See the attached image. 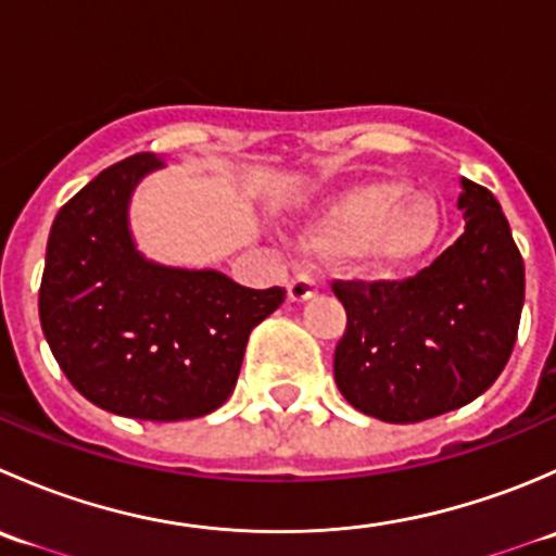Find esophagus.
Masks as SVG:
<instances>
[{
    "label": "esophagus",
    "instance_id": "34e87169",
    "mask_svg": "<svg viewBox=\"0 0 556 556\" xmlns=\"http://www.w3.org/2000/svg\"><path fill=\"white\" fill-rule=\"evenodd\" d=\"M314 295H317V282H314L312 277H306V274H299L295 279H290L288 299L293 301V304H306V301L314 299Z\"/></svg>",
    "mask_w": 556,
    "mask_h": 556
}]
</instances>
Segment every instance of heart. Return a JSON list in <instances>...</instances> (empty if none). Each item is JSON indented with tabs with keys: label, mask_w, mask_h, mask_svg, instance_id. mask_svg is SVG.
<instances>
[{
	"label": "heart",
	"mask_w": 556,
	"mask_h": 556,
	"mask_svg": "<svg viewBox=\"0 0 556 556\" xmlns=\"http://www.w3.org/2000/svg\"><path fill=\"white\" fill-rule=\"evenodd\" d=\"M403 179L377 177L350 185L325 201L304 231L317 255H352L374 274H401L433 252L444 231L441 204L408 193Z\"/></svg>",
	"instance_id": "1"
}]
</instances>
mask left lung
<instances>
[{"instance_id":"1","label":"left lung","mask_w":556,"mask_h":556,"mask_svg":"<svg viewBox=\"0 0 556 556\" xmlns=\"http://www.w3.org/2000/svg\"><path fill=\"white\" fill-rule=\"evenodd\" d=\"M465 231L406 282H336L346 330L333 355L357 412L408 425L476 401L501 377L525 306V263L495 195L459 179Z\"/></svg>"}]
</instances>
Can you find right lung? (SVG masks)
Returning <instances> with one entry per match:
<instances>
[{"mask_svg":"<svg viewBox=\"0 0 556 556\" xmlns=\"http://www.w3.org/2000/svg\"><path fill=\"white\" fill-rule=\"evenodd\" d=\"M159 169L164 155H131L61 206L45 252L39 323L61 371L93 406L177 422L228 401L250 330L279 309L285 290L144 257L128 206Z\"/></svg>","mask_w":556,"mask_h":556,"instance_id":"obj_1","label":"right lung"}]
</instances>
